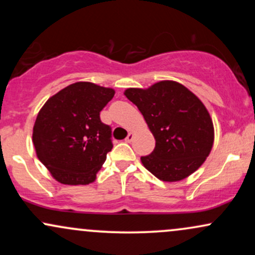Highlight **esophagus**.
I'll return each instance as SVG.
<instances>
[{"instance_id":"34e87169","label":"esophagus","mask_w":255,"mask_h":255,"mask_svg":"<svg viewBox=\"0 0 255 255\" xmlns=\"http://www.w3.org/2000/svg\"><path fill=\"white\" fill-rule=\"evenodd\" d=\"M133 139H134V133H131V131H130V133L129 134H128V135H127V137H126V142H131V141H133Z\"/></svg>"}]
</instances>
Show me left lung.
I'll return each instance as SVG.
<instances>
[{
  "label": "left lung",
  "mask_w": 255,
  "mask_h": 255,
  "mask_svg": "<svg viewBox=\"0 0 255 255\" xmlns=\"http://www.w3.org/2000/svg\"><path fill=\"white\" fill-rule=\"evenodd\" d=\"M125 96L135 104L156 139L142 165L164 182H176L197 171L209 157L215 128L203 102L182 84L162 80L147 89L130 87Z\"/></svg>",
  "instance_id": "obj_1"
}]
</instances>
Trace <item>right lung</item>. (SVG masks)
I'll return each instance as SVG.
<instances>
[{
  "label": "right lung",
  "mask_w": 255,
  "mask_h": 255,
  "mask_svg": "<svg viewBox=\"0 0 255 255\" xmlns=\"http://www.w3.org/2000/svg\"><path fill=\"white\" fill-rule=\"evenodd\" d=\"M115 90L78 81L54 95L38 113L32 141L38 159L60 183L95 182L111 151V129L99 113Z\"/></svg>",
  "instance_id": "add662e5"
}]
</instances>
